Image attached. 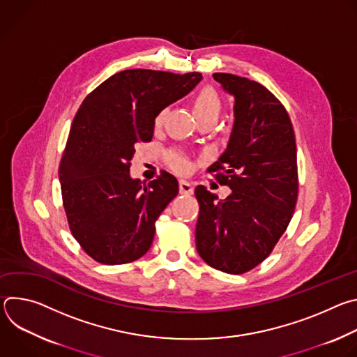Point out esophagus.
I'll return each instance as SVG.
<instances>
[{
    "instance_id": "obj_1",
    "label": "esophagus",
    "mask_w": 357,
    "mask_h": 357,
    "mask_svg": "<svg viewBox=\"0 0 357 357\" xmlns=\"http://www.w3.org/2000/svg\"><path fill=\"white\" fill-rule=\"evenodd\" d=\"M179 190L183 195H192L193 193V185L190 182H188V181L181 179L179 181Z\"/></svg>"
}]
</instances>
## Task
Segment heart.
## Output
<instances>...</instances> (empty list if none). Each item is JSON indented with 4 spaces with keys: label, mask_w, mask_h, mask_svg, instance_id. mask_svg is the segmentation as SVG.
Returning a JSON list of instances; mask_svg holds the SVG:
<instances>
[{
    "label": "heart",
    "mask_w": 357,
    "mask_h": 357,
    "mask_svg": "<svg viewBox=\"0 0 357 357\" xmlns=\"http://www.w3.org/2000/svg\"><path fill=\"white\" fill-rule=\"evenodd\" d=\"M222 112V100L218 96V93L213 89H203L202 91H199V94L195 98V103H193V113L196 116L197 120L202 119H219ZM167 109L161 110L160 114L157 116V124H161L164 117H165ZM168 164L171 165L172 169H175L176 172L185 174L189 171L190 168V162L189 160L183 155L179 154V152H172L168 157Z\"/></svg>",
    "instance_id": "b5f03b06"
}]
</instances>
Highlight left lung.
<instances>
[{"label": "left lung", "instance_id": "left-lung-1", "mask_svg": "<svg viewBox=\"0 0 357 357\" xmlns=\"http://www.w3.org/2000/svg\"><path fill=\"white\" fill-rule=\"evenodd\" d=\"M213 79L234 98L227 146L209 167L231 192L218 199L196 186V250L211 267L243 274L268 257L298 196L296 144L287 110L263 84L230 73Z\"/></svg>", "mask_w": 357, "mask_h": 357}]
</instances>
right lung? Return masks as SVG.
Returning a JSON list of instances; mask_svg holds the SVG:
<instances>
[{
  "label": "right lung",
  "instance_id": "right-lung-1",
  "mask_svg": "<svg viewBox=\"0 0 357 357\" xmlns=\"http://www.w3.org/2000/svg\"><path fill=\"white\" fill-rule=\"evenodd\" d=\"M200 73L128 69L94 89L79 107L59 167L72 234L101 264H126L149 250L155 222L178 195L174 175L131 178L138 142L154 135L161 110L190 93Z\"/></svg>",
  "mask_w": 357,
  "mask_h": 357
}]
</instances>
